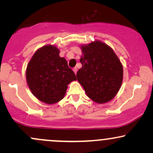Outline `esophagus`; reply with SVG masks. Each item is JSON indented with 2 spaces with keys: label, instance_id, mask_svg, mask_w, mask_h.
I'll use <instances>...</instances> for the list:
<instances>
[{
  "label": "esophagus",
  "instance_id": "1",
  "mask_svg": "<svg viewBox=\"0 0 153 153\" xmlns=\"http://www.w3.org/2000/svg\"><path fill=\"white\" fill-rule=\"evenodd\" d=\"M73 71H74L75 74L76 75V74H77V71H78V69H77V68H73Z\"/></svg>",
  "mask_w": 153,
  "mask_h": 153
}]
</instances>
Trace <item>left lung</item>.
<instances>
[{
	"label": "left lung",
	"mask_w": 153,
	"mask_h": 153,
	"mask_svg": "<svg viewBox=\"0 0 153 153\" xmlns=\"http://www.w3.org/2000/svg\"><path fill=\"white\" fill-rule=\"evenodd\" d=\"M82 68L77 78L88 97L94 102L104 103L119 92L123 80V67L114 50L96 40L82 45Z\"/></svg>",
	"instance_id": "obj_1"
}]
</instances>
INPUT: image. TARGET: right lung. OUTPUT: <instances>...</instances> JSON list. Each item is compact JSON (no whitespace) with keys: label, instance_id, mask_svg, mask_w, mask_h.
I'll use <instances>...</instances> for the list:
<instances>
[{"label":"right lung","instance_id":"right-lung-1","mask_svg":"<svg viewBox=\"0 0 153 153\" xmlns=\"http://www.w3.org/2000/svg\"><path fill=\"white\" fill-rule=\"evenodd\" d=\"M59 54L57 47L45 45L36 51L26 68L29 89L36 99L47 104L61 101L68 84L77 80L66 59Z\"/></svg>","mask_w":153,"mask_h":153}]
</instances>
